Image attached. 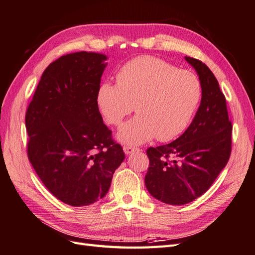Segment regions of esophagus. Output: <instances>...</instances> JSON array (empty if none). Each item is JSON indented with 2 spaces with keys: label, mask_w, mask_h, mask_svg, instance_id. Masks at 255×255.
I'll use <instances>...</instances> for the list:
<instances>
[{
  "label": "esophagus",
  "mask_w": 255,
  "mask_h": 255,
  "mask_svg": "<svg viewBox=\"0 0 255 255\" xmlns=\"http://www.w3.org/2000/svg\"><path fill=\"white\" fill-rule=\"evenodd\" d=\"M123 148H124V152H125V154H127V155L131 154L135 151H139V148H135V147H132V146H124Z\"/></svg>",
  "instance_id": "esophagus-1"
}]
</instances>
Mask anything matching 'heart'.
<instances>
[{"instance_id": "heart-1", "label": "heart", "mask_w": 255, "mask_h": 255, "mask_svg": "<svg viewBox=\"0 0 255 255\" xmlns=\"http://www.w3.org/2000/svg\"><path fill=\"white\" fill-rule=\"evenodd\" d=\"M201 95V83L194 72L144 56L123 65L116 74V85L101 84L97 103L106 121L116 127L135 106L138 115L121 129L119 139L127 144H142L155 136L168 142L183 133Z\"/></svg>"}]
</instances>
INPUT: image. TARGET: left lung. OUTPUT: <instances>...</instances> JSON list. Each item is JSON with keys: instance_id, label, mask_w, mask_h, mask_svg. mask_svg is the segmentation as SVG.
<instances>
[{"instance_id": "left-lung-1", "label": "left lung", "mask_w": 255, "mask_h": 255, "mask_svg": "<svg viewBox=\"0 0 255 255\" xmlns=\"http://www.w3.org/2000/svg\"><path fill=\"white\" fill-rule=\"evenodd\" d=\"M197 72L202 95L192 124L169 144L149 147L145 186L168 205H185L205 194L226 166L232 152L233 126L225 96L205 63L185 57Z\"/></svg>"}]
</instances>
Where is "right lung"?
Returning <instances> with one entry per match:
<instances>
[{
    "label": "right lung",
    "mask_w": 255,
    "mask_h": 255,
    "mask_svg": "<svg viewBox=\"0 0 255 255\" xmlns=\"http://www.w3.org/2000/svg\"><path fill=\"white\" fill-rule=\"evenodd\" d=\"M107 59L78 51L51 62L25 113L32 167L56 198L73 207L103 198L125 159L97 103Z\"/></svg>",
    "instance_id": "1"
}]
</instances>
